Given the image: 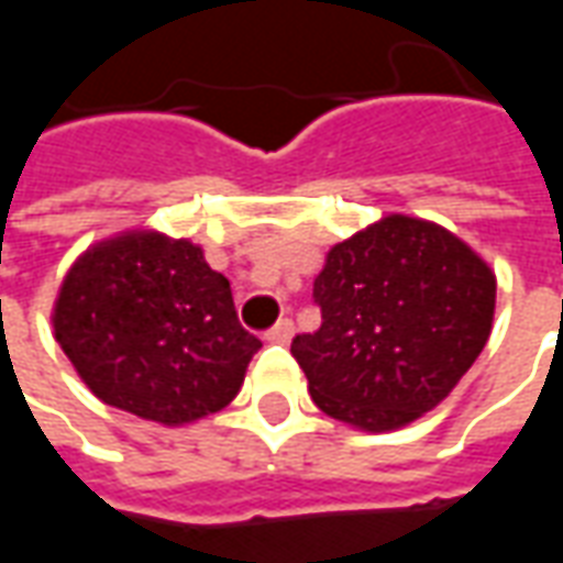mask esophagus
<instances>
[{
  "instance_id": "34e87169",
  "label": "esophagus",
  "mask_w": 563,
  "mask_h": 563,
  "mask_svg": "<svg viewBox=\"0 0 563 563\" xmlns=\"http://www.w3.org/2000/svg\"><path fill=\"white\" fill-rule=\"evenodd\" d=\"M295 338V325L292 319H280L277 325L271 331H265V341L268 343H289Z\"/></svg>"
}]
</instances>
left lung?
<instances>
[{
    "label": "left lung",
    "mask_w": 563,
    "mask_h": 563,
    "mask_svg": "<svg viewBox=\"0 0 563 563\" xmlns=\"http://www.w3.org/2000/svg\"><path fill=\"white\" fill-rule=\"evenodd\" d=\"M492 265L443 225L389 213L334 244L313 280L322 325L292 341L319 410L383 434L446 401L495 322Z\"/></svg>",
    "instance_id": "left-lung-1"
}]
</instances>
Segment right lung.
<instances>
[{"instance_id":"add662e5","label":"right lung","mask_w":563,"mask_h":563,"mask_svg":"<svg viewBox=\"0 0 563 563\" xmlns=\"http://www.w3.org/2000/svg\"><path fill=\"white\" fill-rule=\"evenodd\" d=\"M51 322L99 401L165 428L229 407L262 346L205 250L156 229L87 246L63 277Z\"/></svg>"}]
</instances>
